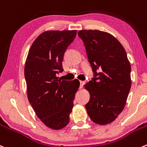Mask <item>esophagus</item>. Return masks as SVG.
Instances as JSON below:
<instances>
[{
	"mask_svg": "<svg viewBox=\"0 0 147 147\" xmlns=\"http://www.w3.org/2000/svg\"><path fill=\"white\" fill-rule=\"evenodd\" d=\"M80 88H82L83 87L84 84H85V82L84 81H80Z\"/></svg>",
	"mask_w": 147,
	"mask_h": 147,
	"instance_id": "esophagus-1",
	"label": "esophagus"
}]
</instances>
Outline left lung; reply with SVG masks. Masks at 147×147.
I'll use <instances>...</instances> for the list:
<instances>
[{"instance_id": "left-lung-1", "label": "left lung", "mask_w": 147, "mask_h": 147, "mask_svg": "<svg viewBox=\"0 0 147 147\" xmlns=\"http://www.w3.org/2000/svg\"><path fill=\"white\" fill-rule=\"evenodd\" d=\"M94 78L85 85L90 92L85 105L91 120L105 125L124 108L131 86V65L121 44L111 34L99 30H80Z\"/></svg>"}]
</instances>
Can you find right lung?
Wrapping results in <instances>:
<instances>
[{"mask_svg": "<svg viewBox=\"0 0 147 147\" xmlns=\"http://www.w3.org/2000/svg\"><path fill=\"white\" fill-rule=\"evenodd\" d=\"M76 30L47 31L33 42L28 51L24 75L28 101L39 119L50 129L58 130L69 122L78 80H61L62 61Z\"/></svg>", "mask_w": 147, "mask_h": 147, "instance_id": "add662e5", "label": "right lung"}]
</instances>
